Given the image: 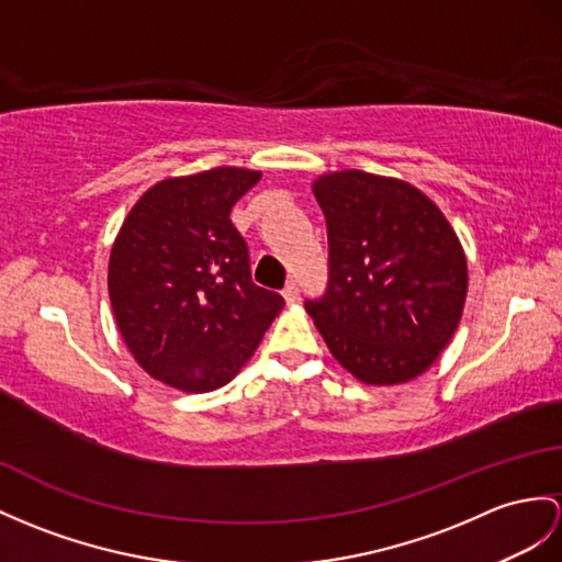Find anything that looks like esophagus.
I'll list each match as a JSON object with an SVG mask.
<instances>
[{
    "label": "esophagus",
    "instance_id": "1",
    "mask_svg": "<svg viewBox=\"0 0 562 562\" xmlns=\"http://www.w3.org/2000/svg\"><path fill=\"white\" fill-rule=\"evenodd\" d=\"M283 297H285V303H295V300L300 297L297 281H289V283H285V289H283Z\"/></svg>",
    "mask_w": 562,
    "mask_h": 562
}]
</instances>
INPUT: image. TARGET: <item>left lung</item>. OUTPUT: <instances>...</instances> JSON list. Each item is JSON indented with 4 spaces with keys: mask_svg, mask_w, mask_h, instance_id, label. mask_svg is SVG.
Segmentation results:
<instances>
[{
    "mask_svg": "<svg viewBox=\"0 0 562 562\" xmlns=\"http://www.w3.org/2000/svg\"><path fill=\"white\" fill-rule=\"evenodd\" d=\"M328 281L305 300L328 350L364 384L415 379L456 334L468 262L453 228L415 186L367 171L314 181Z\"/></svg>",
    "mask_w": 562,
    "mask_h": 562,
    "instance_id": "obj_1",
    "label": "left lung"
}]
</instances>
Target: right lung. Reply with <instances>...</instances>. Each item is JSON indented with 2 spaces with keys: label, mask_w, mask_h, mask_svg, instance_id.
Listing matches in <instances>:
<instances>
[{
  "label": "right lung",
  "mask_w": 562,
  "mask_h": 562,
  "mask_svg": "<svg viewBox=\"0 0 562 562\" xmlns=\"http://www.w3.org/2000/svg\"><path fill=\"white\" fill-rule=\"evenodd\" d=\"M257 171L218 167L169 178L135 202L109 257L119 331L149 376L188 393L228 384L283 297L252 281L231 222Z\"/></svg>",
  "instance_id": "obj_1"
}]
</instances>
